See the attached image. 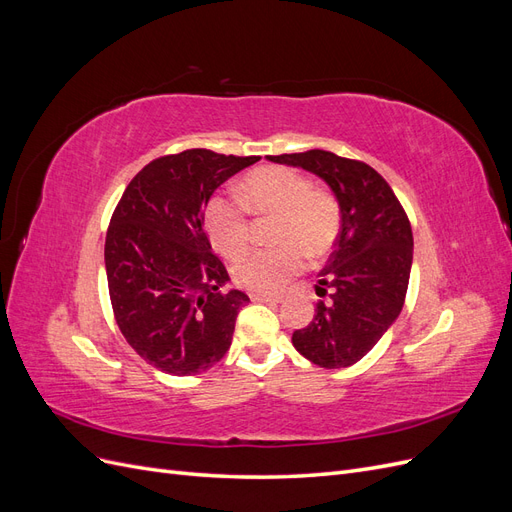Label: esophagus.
<instances>
[{
  "label": "esophagus",
  "instance_id": "1",
  "mask_svg": "<svg viewBox=\"0 0 512 512\" xmlns=\"http://www.w3.org/2000/svg\"><path fill=\"white\" fill-rule=\"evenodd\" d=\"M250 299L254 303H280L282 297H277V294H258V292H252Z\"/></svg>",
  "mask_w": 512,
  "mask_h": 512
}]
</instances>
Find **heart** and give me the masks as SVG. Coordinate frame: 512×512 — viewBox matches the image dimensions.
I'll list each match as a JSON object with an SVG mask.
<instances>
[{
	"label": "heart",
	"mask_w": 512,
	"mask_h": 512,
	"mask_svg": "<svg viewBox=\"0 0 512 512\" xmlns=\"http://www.w3.org/2000/svg\"><path fill=\"white\" fill-rule=\"evenodd\" d=\"M239 196L215 194L205 207V228L215 250L237 256L250 241L245 206L260 215H275L269 250L243 254L232 265L235 282L258 294L277 292L305 267V254H327L342 226L337 198L324 188H312L307 177L286 166H262L241 181Z\"/></svg>",
	"instance_id": "b5f03b06"
}]
</instances>
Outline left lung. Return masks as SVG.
I'll return each instance as SVG.
<instances>
[{
  "label": "left lung",
  "instance_id": "obj_1",
  "mask_svg": "<svg viewBox=\"0 0 512 512\" xmlns=\"http://www.w3.org/2000/svg\"><path fill=\"white\" fill-rule=\"evenodd\" d=\"M297 166L329 185L342 211V228L316 292L333 290L318 303L314 320L292 333V346L318 367H350L393 327L404 307L412 269V228L391 185L365 162L331 151L269 156Z\"/></svg>",
  "mask_w": 512,
  "mask_h": 512
}]
</instances>
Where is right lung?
I'll use <instances>...</instances> for the list:
<instances>
[{
	"instance_id": "obj_1",
	"label": "right lung",
	"mask_w": 512,
	"mask_h": 512,
	"mask_svg": "<svg viewBox=\"0 0 512 512\" xmlns=\"http://www.w3.org/2000/svg\"><path fill=\"white\" fill-rule=\"evenodd\" d=\"M260 158L188 149L149 162L111 218L104 265L115 320L138 356L170 376L207 371L228 352L239 309L203 228L211 194Z\"/></svg>"
}]
</instances>
